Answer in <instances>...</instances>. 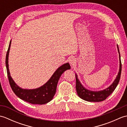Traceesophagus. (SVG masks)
Masks as SVG:
<instances>
[{
  "label": "esophagus",
  "instance_id": "obj_1",
  "mask_svg": "<svg viewBox=\"0 0 127 127\" xmlns=\"http://www.w3.org/2000/svg\"><path fill=\"white\" fill-rule=\"evenodd\" d=\"M69 62L71 65H74V64L76 63V59H75V58L74 57H71L69 59Z\"/></svg>",
  "mask_w": 127,
  "mask_h": 127
}]
</instances>
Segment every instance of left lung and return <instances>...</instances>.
<instances>
[{"mask_svg": "<svg viewBox=\"0 0 127 127\" xmlns=\"http://www.w3.org/2000/svg\"><path fill=\"white\" fill-rule=\"evenodd\" d=\"M118 52L119 53V58H120V69L118 71V75L116 77L114 81L112 82V84L109 87L104 89L103 90L98 91H93L89 90L88 89L86 88L83 86L79 79H78V76L76 73L75 74V77H76V90L77 91V95H79L80 98L84 100L90 101V102H99L103 101L106 99L107 96H109L114 91L116 88L117 86L119 83L121 70H122V64H121V56L118 45H117Z\"/></svg>", "mask_w": 127, "mask_h": 127, "instance_id": "1", "label": "left lung"}]
</instances>
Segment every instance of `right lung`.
<instances>
[{
    "instance_id": "obj_1",
    "label": "right lung",
    "mask_w": 127,
    "mask_h": 127,
    "mask_svg": "<svg viewBox=\"0 0 127 127\" xmlns=\"http://www.w3.org/2000/svg\"><path fill=\"white\" fill-rule=\"evenodd\" d=\"M11 40L8 48L6 56V67L8 79L11 87L15 94L21 99L32 104L42 105L50 102L55 95L57 86L61 75L66 70L71 68L69 63L59 66L54 72L50 79L41 87L35 89H23L16 84L11 76L9 68V55Z\"/></svg>"
}]
</instances>
